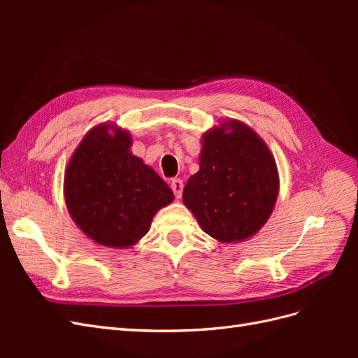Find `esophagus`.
Instances as JSON below:
<instances>
[{
  "label": "esophagus",
  "mask_w": 358,
  "mask_h": 358,
  "mask_svg": "<svg viewBox=\"0 0 358 358\" xmlns=\"http://www.w3.org/2000/svg\"><path fill=\"white\" fill-rule=\"evenodd\" d=\"M170 187H171V191L175 192V197L180 199L182 191H183V182L180 179H173L171 183H170Z\"/></svg>",
  "instance_id": "34e87169"
}]
</instances>
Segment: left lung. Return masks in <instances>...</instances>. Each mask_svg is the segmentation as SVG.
I'll list each match as a JSON object with an SVG mask.
<instances>
[{
  "instance_id": "8db88e82",
  "label": "left lung",
  "mask_w": 358,
  "mask_h": 358,
  "mask_svg": "<svg viewBox=\"0 0 358 358\" xmlns=\"http://www.w3.org/2000/svg\"><path fill=\"white\" fill-rule=\"evenodd\" d=\"M279 175L273 154L251 127L222 121L203 134L200 170L183 188V204L221 243L243 242L275 209Z\"/></svg>"
}]
</instances>
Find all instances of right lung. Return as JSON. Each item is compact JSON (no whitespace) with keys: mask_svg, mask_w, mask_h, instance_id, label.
<instances>
[{"mask_svg":"<svg viewBox=\"0 0 358 358\" xmlns=\"http://www.w3.org/2000/svg\"><path fill=\"white\" fill-rule=\"evenodd\" d=\"M131 134L116 124L90 129L64 175V197L76 225L95 243L129 248L155 213L175 199L154 169L131 152Z\"/></svg>","mask_w":358,"mask_h":358,"instance_id":"1","label":"right lung"}]
</instances>
